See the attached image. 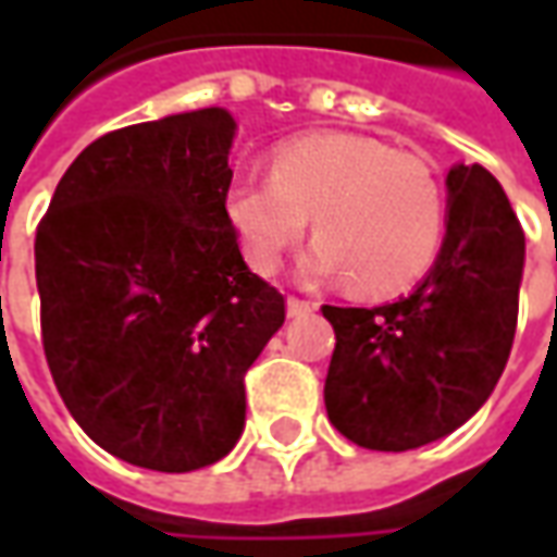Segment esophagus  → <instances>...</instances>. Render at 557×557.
<instances>
[{"instance_id":"esophagus-1","label":"esophagus","mask_w":557,"mask_h":557,"mask_svg":"<svg viewBox=\"0 0 557 557\" xmlns=\"http://www.w3.org/2000/svg\"><path fill=\"white\" fill-rule=\"evenodd\" d=\"M313 310H315V304L304 301V298H295V295L286 298V313H289L292 319H301V315L313 313Z\"/></svg>"}]
</instances>
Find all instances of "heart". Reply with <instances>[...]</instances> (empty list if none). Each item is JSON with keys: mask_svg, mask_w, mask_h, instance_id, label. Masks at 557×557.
I'll use <instances>...</instances> for the list:
<instances>
[{"mask_svg": "<svg viewBox=\"0 0 557 557\" xmlns=\"http://www.w3.org/2000/svg\"><path fill=\"white\" fill-rule=\"evenodd\" d=\"M223 214L259 274L277 271L313 218L319 238L301 262L307 277H351L367 295H394L426 277L442 253L447 196L426 158L322 131L283 143L271 175H235Z\"/></svg>", "mask_w": 557, "mask_h": 557, "instance_id": "heart-1", "label": "heart"}]
</instances>
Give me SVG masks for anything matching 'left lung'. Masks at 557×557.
I'll list each match as a JSON object with an SVG mask.
<instances>
[{"mask_svg":"<svg viewBox=\"0 0 557 557\" xmlns=\"http://www.w3.org/2000/svg\"><path fill=\"white\" fill-rule=\"evenodd\" d=\"M442 253L411 295L385 307H322L337 346L325 409L349 442L411 450L462 426L510 358L525 232L483 166L447 172Z\"/></svg>","mask_w":557,"mask_h":557,"instance_id":"8db88e82","label":"left lung"}]
</instances>
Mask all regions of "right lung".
<instances>
[{
    "label": "right lung",
    "mask_w": 557,
    "mask_h": 557,
    "mask_svg": "<svg viewBox=\"0 0 557 557\" xmlns=\"http://www.w3.org/2000/svg\"><path fill=\"white\" fill-rule=\"evenodd\" d=\"M235 119L220 107L103 134L35 235L50 373L91 442L182 474L244 432V373L286 319L223 214Z\"/></svg>",
    "instance_id": "add662e5"
}]
</instances>
